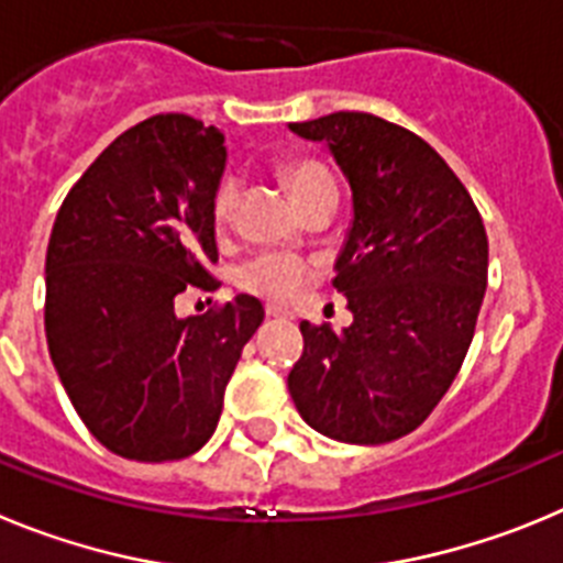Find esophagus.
Listing matches in <instances>:
<instances>
[{"instance_id":"obj_1","label":"esophagus","mask_w":563,"mask_h":563,"mask_svg":"<svg viewBox=\"0 0 563 563\" xmlns=\"http://www.w3.org/2000/svg\"><path fill=\"white\" fill-rule=\"evenodd\" d=\"M266 317H272V319H291L294 313L288 311V308H283V306H266Z\"/></svg>"}]
</instances>
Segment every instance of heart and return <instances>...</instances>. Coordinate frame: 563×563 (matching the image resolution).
I'll list each match as a JSON object with an SVG mask.
<instances>
[{
	"mask_svg": "<svg viewBox=\"0 0 563 563\" xmlns=\"http://www.w3.org/2000/svg\"><path fill=\"white\" fill-rule=\"evenodd\" d=\"M283 179H286L297 205L306 201L311 194H317V190H322V187H333L331 174L313 159L286 162L283 165ZM235 205L238 181L232 176H224L216 185V194H212V224L224 227L232 219ZM308 277H311V266L302 257L288 255V252H263V255H255L238 269V286L252 294H261V297H269V300H288L291 294L300 291Z\"/></svg>",
	"mask_w": 563,
	"mask_h": 563,
	"instance_id": "heart-1",
	"label": "heart"
}]
</instances>
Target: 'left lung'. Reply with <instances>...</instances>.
Segmentation results:
<instances>
[{
    "instance_id": "left-lung-1",
    "label": "left lung",
    "mask_w": 563,
    "mask_h": 563,
    "mask_svg": "<svg viewBox=\"0 0 563 563\" xmlns=\"http://www.w3.org/2000/svg\"><path fill=\"white\" fill-rule=\"evenodd\" d=\"M325 143L353 194L333 288L353 322H300L288 393L308 427L378 445L418 429L460 373L488 286V235L463 181L418 134L364 111L288 123Z\"/></svg>"
}]
</instances>
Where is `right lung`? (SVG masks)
<instances>
[{
  "label": "right lung",
  "instance_id": "add662e5",
  "mask_svg": "<svg viewBox=\"0 0 563 563\" xmlns=\"http://www.w3.org/2000/svg\"><path fill=\"white\" fill-rule=\"evenodd\" d=\"M224 165L216 125L156 114L123 131L55 216L44 266L49 358L86 429L125 460L199 452L263 322L250 294L201 317L176 313L179 294L216 288L210 205Z\"/></svg>",
  "mask_w": 563,
  "mask_h": 563
}]
</instances>
